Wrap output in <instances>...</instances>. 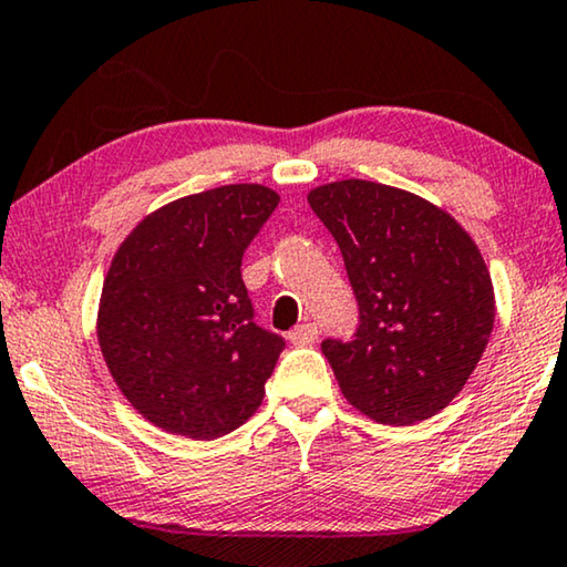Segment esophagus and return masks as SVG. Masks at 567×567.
Masks as SVG:
<instances>
[{
  "label": "esophagus",
  "instance_id": "esophagus-1",
  "mask_svg": "<svg viewBox=\"0 0 567 567\" xmlns=\"http://www.w3.org/2000/svg\"><path fill=\"white\" fill-rule=\"evenodd\" d=\"M287 339L292 341V344H298V347H310V344H316L318 341V326L316 323H300V326H295V329L287 333Z\"/></svg>",
  "mask_w": 567,
  "mask_h": 567
}]
</instances>
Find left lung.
<instances>
[{"label":"left lung","instance_id":"1","mask_svg":"<svg viewBox=\"0 0 567 567\" xmlns=\"http://www.w3.org/2000/svg\"><path fill=\"white\" fill-rule=\"evenodd\" d=\"M337 238L360 326L321 349L354 409L390 426L432 419L481 362L496 298L465 228L424 197L367 179L308 193Z\"/></svg>","mask_w":567,"mask_h":567}]
</instances>
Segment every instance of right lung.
Instances as JSON below:
<instances>
[{"label":"right lung","instance_id":"add662e5","mask_svg":"<svg viewBox=\"0 0 567 567\" xmlns=\"http://www.w3.org/2000/svg\"><path fill=\"white\" fill-rule=\"evenodd\" d=\"M277 203L261 185L179 197L115 251L100 349L121 393L164 432L218 440L261 405L285 339L254 323L241 259Z\"/></svg>","mask_w":567,"mask_h":567}]
</instances>
